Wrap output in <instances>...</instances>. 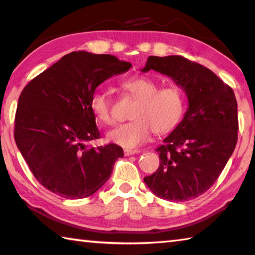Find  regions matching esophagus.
Masks as SVG:
<instances>
[{
	"label": "esophagus",
	"instance_id": "obj_1",
	"mask_svg": "<svg viewBox=\"0 0 255 255\" xmlns=\"http://www.w3.org/2000/svg\"><path fill=\"white\" fill-rule=\"evenodd\" d=\"M137 153H139V150H138V149H125L124 150L125 156H130V155L137 154Z\"/></svg>",
	"mask_w": 255,
	"mask_h": 255
}]
</instances>
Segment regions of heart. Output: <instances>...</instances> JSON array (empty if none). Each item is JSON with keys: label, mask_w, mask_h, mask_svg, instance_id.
Listing matches in <instances>:
<instances>
[{"label": "heart", "mask_w": 255, "mask_h": 255, "mask_svg": "<svg viewBox=\"0 0 255 255\" xmlns=\"http://www.w3.org/2000/svg\"><path fill=\"white\" fill-rule=\"evenodd\" d=\"M122 88L136 99L137 103L130 115L131 122L122 124L108 132L111 143L127 149L136 148L150 136L169 133L178 127L185 112V99L181 89L167 85L158 89V84L145 76L130 77L122 83ZM94 117L102 125L115 123L109 94L96 91L90 101Z\"/></svg>", "instance_id": "b5f03b06"}]
</instances>
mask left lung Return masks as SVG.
Returning <instances> with one entry per match:
<instances>
[{"label":"left lung","instance_id":"left-lung-1","mask_svg":"<svg viewBox=\"0 0 255 255\" xmlns=\"http://www.w3.org/2000/svg\"><path fill=\"white\" fill-rule=\"evenodd\" d=\"M167 75L187 94L183 119L156 148L159 166L144 181L155 196L188 201L205 193L234 152L239 117L231 86L182 56H149L141 72Z\"/></svg>","mask_w":255,"mask_h":255}]
</instances>
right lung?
I'll return each mask as SVG.
<instances>
[{
    "label": "right lung",
    "mask_w": 255,
    "mask_h": 255,
    "mask_svg": "<svg viewBox=\"0 0 255 255\" xmlns=\"http://www.w3.org/2000/svg\"><path fill=\"white\" fill-rule=\"evenodd\" d=\"M130 67L112 55L73 51L24 86L14 139L34 178L49 191L82 199L110 178L124 150L116 144H85L100 137L90 101L99 85Z\"/></svg>",
    "instance_id": "right-lung-1"
}]
</instances>
